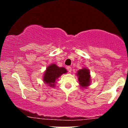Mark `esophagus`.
I'll return each mask as SVG.
<instances>
[{
  "label": "esophagus",
  "mask_w": 128,
  "mask_h": 128,
  "mask_svg": "<svg viewBox=\"0 0 128 128\" xmlns=\"http://www.w3.org/2000/svg\"><path fill=\"white\" fill-rule=\"evenodd\" d=\"M67 70L68 71V72L71 73V72H72V67H70V66H68V67H67Z\"/></svg>",
  "instance_id": "esophagus-1"
}]
</instances>
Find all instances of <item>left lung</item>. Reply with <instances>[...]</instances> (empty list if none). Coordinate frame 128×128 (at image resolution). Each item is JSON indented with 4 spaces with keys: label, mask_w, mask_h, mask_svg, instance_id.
<instances>
[{
    "label": "left lung",
    "mask_w": 128,
    "mask_h": 128,
    "mask_svg": "<svg viewBox=\"0 0 128 128\" xmlns=\"http://www.w3.org/2000/svg\"><path fill=\"white\" fill-rule=\"evenodd\" d=\"M78 76L79 86L84 89H86L91 85L92 76L88 68L86 67H82L79 69L76 73Z\"/></svg>",
    "instance_id": "1"
}]
</instances>
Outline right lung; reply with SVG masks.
Returning <instances> with one entry per match:
<instances>
[{
    "mask_svg": "<svg viewBox=\"0 0 128 128\" xmlns=\"http://www.w3.org/2000/svg\"><path fill=\"white\" fill-rule=\"evenodd\" d=\"M67 72V70L64 67H58L56 64H51L47 67L42 74V80L46 86L54 88L58 78Z\"/></svg>",
    "mask_w": 128,
    "mask_h": 128,
    "instance_id": "obj_1",
    "label": "right lung"
}]
</instances>
